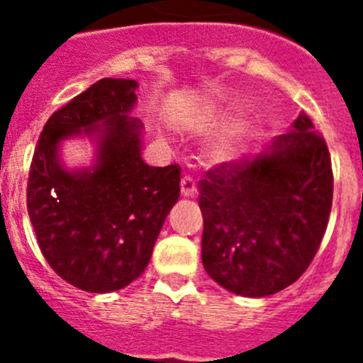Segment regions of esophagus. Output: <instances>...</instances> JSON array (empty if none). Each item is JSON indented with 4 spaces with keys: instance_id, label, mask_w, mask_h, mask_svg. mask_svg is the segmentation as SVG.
Instances as JSON below:
<instances>
[{
    "instance_id": "obj_1",
    "label": "esophagus",
    "mask_w": 363,
    "mask_h": 363,
    "mask_svg": "<svg viewBox=\"0 0 363 363\" xmlns=\"http://www.w3.org/2000/svg\"><path fill=\"white\" fill-rule=\"evenodd\" d=\"M179 187H182V196L184 198H194L196 196V182L191 178V176H184L182 178V184H179Z\"/></svg>"
}]
</instances>
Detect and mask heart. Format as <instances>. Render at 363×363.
I'll list each match as a JSON object with an SVG mask.
<instances>
[{"mask_svg":"<svg viewBox=\"0 0 363 363\" xmlns=\"http://www.w3.org/2000/svg\"><path fill=\"white\" fill-rule=\"evenodd\" d=\"M245 129L242 125H230L211 140L209 145L205 147V156L218 165L234 162L245 150Z\"/></svg>","mask_w":363,"mask_h":363,"instance_id":"heart-1","label":"heart"}]
</instances>
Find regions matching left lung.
Segmentation results:
<instances>
[{
  "label": "left lung",
  "instance_id": "obj_1",
  "mask_svg": "<svg viewBox=\"0 0 363 363\" xmlns=\"http://www.w3.org/2000/svg\"><path fill=\"white\" fill-rule=\"evenodd\" d=\"M200 187L201 262L218 285L262 298L306 272L333 205L329 150L306 112L255 158L207 172Z\"/></svg>",
  "mask_w": 363,
  "mask_h": 363
}]
</instances>
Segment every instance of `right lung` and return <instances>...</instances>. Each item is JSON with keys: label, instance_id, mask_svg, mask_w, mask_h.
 <instances>
[{"label": "right lung", "instance_id": "obj_1", "mask_svg": "<svg viewBox=\"0 0 363 363\" xmlns=\"http://www.w3.org/2000/svg\"><path fill=\"white\" fill-rule=\"evenodd\" d=\"M138 82L104 78L56 111L40 136L27 187L38 245L50 267L86 293H112L147 269L179 198V167L142 160L143 123L130 116ZM89 139V166L67 167L62 145Z\"/></svg>", "mask_w": 363, "mask_h": 363}]
</instances>
